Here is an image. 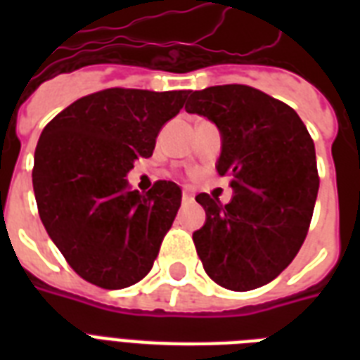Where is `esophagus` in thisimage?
<instances>
[{
    "label": "esophagus",
    "instance_id": "esophagus-1",
    "mask_svg": "<svg viewBox=\"0 0 360 360\" xmlns=\"http://www.w3.org/2000/svg\"><path fill=\"white\" fill-rule=\"evenodd\" d=\"M183 202H185V203L194 202V194H192L191 191H183Z\"/></svg>",
    "mask_w": 360,
    "mask_h": 360
}]
</instances>
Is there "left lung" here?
<instances>
[{"label": "left lung", "mask_w": 360, "mask_h": 360, "mask_svg": "<svg viewBox=\"0 0 360 360\" xmlns=\"http://www.w3.org/2000/svg\"><path fill=\"white\" fill-rule=\"evenodd\" d=\"M188 114L222 132L217 172L233 177V198L198 194L207 220L194 245L209 278L233 291L256 290L284 271L307 239L319 175L314 140L293 108L250 86L194 91Z\"/></svg>", "instance_id": "8db88e82"}]
</instances>
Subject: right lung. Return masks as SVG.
Masks as SVG:
<instances>
[{
  "label": "right lung",
  "instance_id": "right-lung-1",
  "mask_svg": "<svg viewBox=\"0 0 360 360\" xmlns=\"http://www.w3.org/2000/svg\"><path fill=\"white\" fill-rule=\"evenodd\" d=\"M188 91L110 87L67 106L35 149L33 191L42 224L70 267L104 290L140 282L181 205V188L157 181L140 194L124 175L151 157L158 130Z\"/></svg>",
  "mask_w": 360,
  "mask_h": 360
}]
</instances>
